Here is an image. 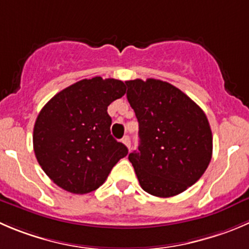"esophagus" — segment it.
Returning a JSON list of instances; mask_svg holds the SVG:
<instances>
[{"mask_svg": "<svg viewBox=\"0 0 249 249\" xmlns=\"http://www.w3.org/2000/svg\"><path fill=\"white\" fill-rule=\"evenodd\" d=\"M122 141H123V143H124L125 146H126L127 148L130 149V147H131V141H130V137L129 136H124V137H123Z\"/></svg>", "mask_w": 249, "mask_h": 249, "instance_id": "obj_1", "label": "esophagus"}]
</instances>
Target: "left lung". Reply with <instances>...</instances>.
Returning a JSON list of instances; mask_svg holds the SVG:
<instances>
[{"label":"left lung","mask_w":249,"mask_h":249,"mask_svg":"<svg viewBox=\"0 0 249 249\" xmlns=\"http://www.w3.org/2000/svg\"><path fill=\"white\" fill-rule=\"evenodd\" d=\"M139 122V151L129 154L142 189L173 197L199 180L213 153L208 119L199 106L166 81H125Z\"/></svg>","instance_id":"left-lung-1"}]
</instances>
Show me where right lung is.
Wrapping results in <instances>:
<instances>
[{"label": "right lung", "instance_id": "right-lung-1", "mask_svg": "<svg viewBox=\"0 0 249 249\" xmlns=\"http://www.w3.org/2000/svg\"><path fill=\"white\" fill-rule=\"evenodd\" d=\"M125 91V84L115 79H84L41 109L34 126V152L55 185L76 195L95 191L126 156V146L110 135L107 113Z\"/></svg>", "mask_w": 249, "mask_h": 249}]
</instances>
